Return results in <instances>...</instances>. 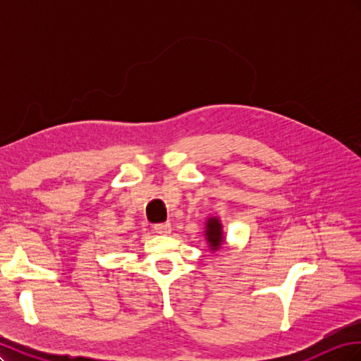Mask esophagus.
I'll use <instances>...</instances> for the list:
<instances>
[{
  "label": "esophagus",
  "mask_w": 361,
  "mask_h": 361,
  "mask_svg": "<svg viewBox=\"0 0 361 361\" xmlns=\"http://www.w3.org/2000/svg\"><path fill=\"white\" fill-rule=\"evenodd\" d=\"M155 232L159 235H170L171 233V224L170 223H162L155 226Z\"/></svg>",
  "instance_id": "1"
}]
</instances>
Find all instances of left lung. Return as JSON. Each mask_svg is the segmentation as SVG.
I'll list each match as a JSON object with an SVG mask.
<instances>
[{"instance_id":"8db88e82","label":"left lung","mask_w":361,"mask_h":361,"mask_svg":"<svg viewBox=\"0 0 361 361\" xmlns=\"http://www.w3.org/2000/svg\"><path fill=\"white\" fill-rule=\"evenodd\" d=\"M204 239L212 253H216V251L221 250L223 244L226 243V236H224V226L220 220V216L209 215L206 218Z\"/></svg>"}]
</instances>
